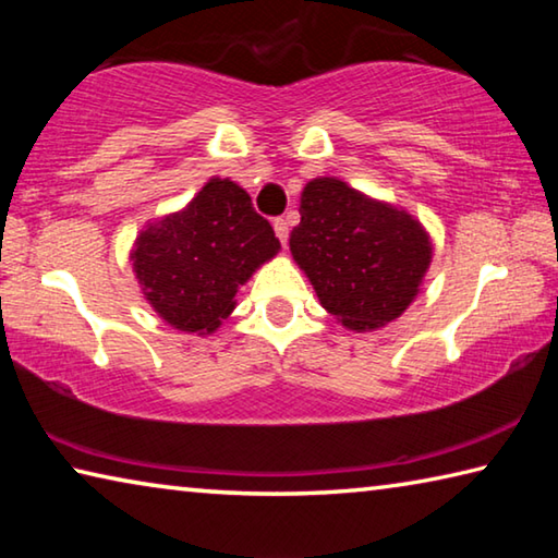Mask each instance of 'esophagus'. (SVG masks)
Masks as SVG:
<instances>
[{
	"instance_id": "esophagus-1",
	"label": "esophagus",
	"mask_w": 558,
	"mask_h": 558,
	"mask_svg": "<svg viewBox=\"0 0 558 558\" xmlns=\"http://www.w3.org/2000/svg\"><path fill=\"white\" fill-rule=\"evenodd\" d=\"M272 231H276L278 241H280L282 245L288 243V233H290V229H288V221H286V219H276V221H272Z\"/></svg>"
}]
</instances>
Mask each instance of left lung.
<instances>
[{"instance_id": "8db88e82", "label": "left lung", "mask_w": 558, "mask_h": 558, "mask_svg": "<svg viewBox=\"0 0 558 558\" xmlns=\"http://www.w3.org/2000/svg\"><path fill=\"white\" fill-rule=\"evenodd\" d=\"M290 253L337 323L374 332L418 298L433 241L403 206L374 199L339 177H315L300 194Z\"/></svg>"}]
</instances>
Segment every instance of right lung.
Masks as SVG:
<instances>
[{
	"label": "right lung",
	"mask_w": 558,
	"mask_h": 558,
	"mask_svg": "<svg viewBox=\"0 0 558 558\" xmlns=\"http://www.w3.org/2000/svg\"><path fill=\"white\" fill-rule=\"evenodd\" d=\"M280 241L229 177H211L182 209L147 221L130 248L132 272L159 319L186 335H214L235 292L278 256Z\"/></svg>",
	"instance_id": "obj_1"
}]
</instances>
